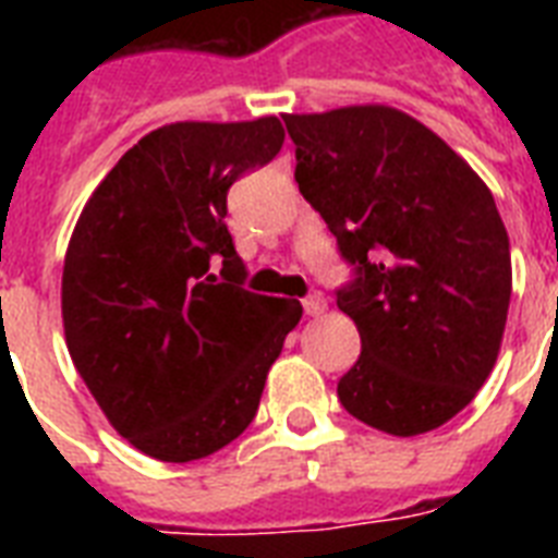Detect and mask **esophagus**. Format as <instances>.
<instances>
[{
    "label": "esophagus",
    "instance_id": "esophagus-1",
    "mask_svg": "<svg viewBox=\"0 0 558 558\" xmlns=\"http://www.w3.org/2000/svg\"><path fill=\"white\" fill-rule=\"evenodd\" d=\"M324 310H327V301H324L322 295H310L304 298V313L306 315H324Z\"/></svg>",
    "mask_w": 558,
    "mask_h": 558
}]
</instances>
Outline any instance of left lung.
Masks as SVG:
<instances>
[{
  "label": "left lung",
  "instance_id": "left-lung-1",
  "mask_svg": "<svg viewBox=\"0 0 558 558\" xmlns=\"http://www.w3.org/2000/svg\"><path fill=\"white\" fill-rule=\"evenodd\" d=\"M283 124L298 187L359 271L339 289L362 336L341 405L393 437L440 428L493 373L507 327L510 236L493 191L440 135L385 104Z\"/></svg>",
  "mask_w": 558,
  "mask_h": 558
}]
</instances>
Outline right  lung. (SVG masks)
I'll use <instances>...</instances> for the list:
<instances>
[{"mask_svg":"<svg viewBox=\"0 0 558 558\" xmlns=\"http://www.w3.org/2000/svg\"><path fill=\"white\" fill-rule=\"evenodd\" d=\"M280 147L275 116L165 124L77 217L60 289L65 348L109 425L150 458L191 463L236 440L301 322L298 301L240 287L226 228L228 187Z\"/></svg>","mask_w":558,"mask_h":558,"instance_id":"1","label":"right lung"}]
</instances>
